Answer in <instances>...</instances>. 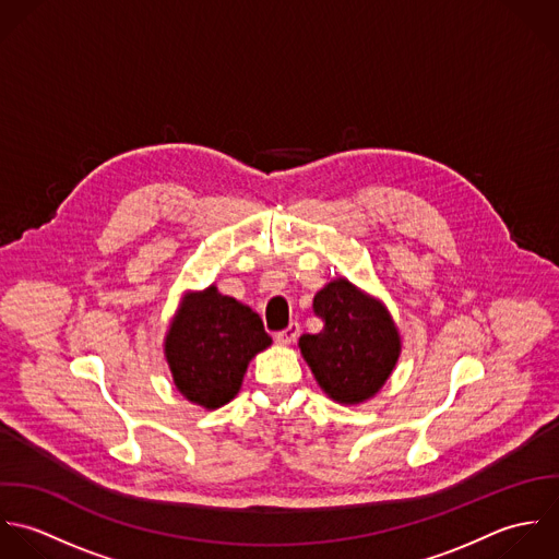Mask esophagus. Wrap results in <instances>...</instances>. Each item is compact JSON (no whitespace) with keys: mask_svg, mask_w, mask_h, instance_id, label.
<instances>
[{"mask_svg":"<svg viewBox=\"0 0 559 559\" xmlns=\"http://www.w3.org/2000/svg\"><path fill=\"white\" fill-rule=\"evenodd\" d=\"M298 335H300V326L298 324H289L285 331L274 335V341L281 343V345H292L298 338Z\"/></svg>","mask_w":559,"mask_h":559,"instance_id":"esophagus-1","label":"esophagus"}]
</instances>
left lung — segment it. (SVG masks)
<instances>
[{"mask_svg":"<svg viewBox=\"0 0 559 559\" xmlns=\"http://www.w3.org/2000/svg\"><path fill=\"white\" fill-rule=\"evenodd\" d=\"M322 333L300 336V349L320 386L341 404L369 400L391 376L400 335L378 302L338 278L313 298Z\"/></svg>","mask_w":559,"mask_h":559,"instance_id":"obj_1","label":"left lung"}]
</instances>
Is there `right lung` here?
<instances>
[{
    "mask_svg": "<svg viewBox=\"0 0 559 559\" xmlns=\"http://www.w3.org/2000/svg\"><path fill=\"white\" fill-rule=\"evenodd\" d=\"M270 343L254 311L210 287L186 298L166 336V356L190 402L221 408L237 395L250 358Z\"/></svg>",
    "mask_w": 559,
    "mask_h": 559,
    "instance_id": "1",
    "label": "right lung"
}]
</instances>
